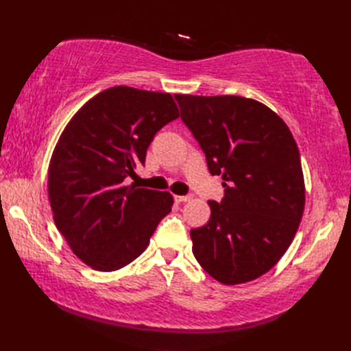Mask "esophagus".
Returning <instances> with one entry per match:
<instances>
[{
	"label": "esophagus",
	"mask_w": 351,
	"mask_h": 351,
	"mask_svg": "<svg viewBox=\"0 0 351 351\" xmlns=\"http://www.w3.org/2000/svg\"><path fill=\"white\" fill-rule=\"evenodd\" d=\"M193 199V196H175V200L176 202H190V200Z\"/></svg>",
	"instance_id": "1"
}]
</instances>
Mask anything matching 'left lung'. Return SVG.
<instances>
[{
    "label": "left lung",
    "instance_id": "obj_1",
    "mask_svg": "<svg viewBox=\"0 0 351 351\" xmlns=\"http://www.w3.org/2000/svg\"><path fill=\"white\" fill-rule=\"evenodd\" d=\"M181 117L225 187L211 217L190 230L193 255L225 285L258 279L293 243L304 210L300 154L287 123L243 96L175 95Z\"/></svg>",
    "mask_w": 351,
    "mask_h": 351
}]
</instances>
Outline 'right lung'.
<instances>
[{
  "mask_svg": "<svg viewBox=\"0 0 351 351\" xmlns=\"http://www.w3.org/2000/svg\"><path fill=\"white\" fill-rule=\"evenodd\" d=\"M178 117L170 93L116 86L88 99L64 126L49 160L48 199L73 255L93 270L132 263L171 211L169 191L125 180L145 164L156 131Z\"/></svg>",
  "mask_w": 351,
  "mask_h": 351,
  "instance_id": "right-lung-1",
  "label": "right lung"
}]
</instances>
